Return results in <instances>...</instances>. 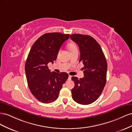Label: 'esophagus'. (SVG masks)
Instances as JSON below:
<instances>
[{
	"mask_svg": "<svg viewBox=\"0 0 132 132\" xmlns=\"http://www.w3.org/2000/svg\"><path fill=\"white\" fill-rule=\"evenodd\" d=\"M71 77H72V76H70V75H69V80H71Z\"/></svg>",
	"mask_w": 132,
	"mask_h": 132,
	"instance_id": "esophagus-1",
	"label": "esophagus"
}]
</instances>
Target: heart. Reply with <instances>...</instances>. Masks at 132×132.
<instances>
[{
	"label": "heart",
	"mask_w": 132,
	"mask_h": 132,
	"mask_svg": "<svg viewBox=\"0 0 132 132\" xmlns=\"http://www.w3.org/2000/svg\"><path fill=\"white\" fill-rule=\"evenodd\" d=\"M67 48H68V49L69 50L70 53L75 51L77 50V47L76 44L73 42L69 43L68 44H67Z\"/></svg>",
	"instance_id": "1"
}]
</instances>
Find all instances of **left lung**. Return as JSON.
<instances>
[{"label":"left lung","instance_id":"8db88e82","mask_svg":"<svg viewBox=\"0 0 132 132\" xmlns=\"http://www.w3.org/2000/svg\"><path fill=\"white\" fill-rule=\"evenodd\" d=\"M80 51L79 62L84 65V77L78 79L72 77L75 82L71 89L72 98L84 105L96 101L101 95L106 83L107 63L99 44L93 37L76 34L70 35Z\"/></svg>","mask_w":132,"mask_h":132}]
</instances>
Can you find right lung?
I'll list each match as a JSON object with an SVG mask.
<instances>
[{"mask_svg":"<svg viewBox=\"0 0 132 132\" xmlns=\"http://www.w3.org/2000/svg\"><path fill=\"white\" fill-rule=\"evenodd\" d=\"M69 37V34L60 32L46 33L30 50L25 66L26 80L32 95L41 102L50 103L57 100L69 77L66 72H51L47 65L54 63L62 44Z\"/></svg>","mask_w":132,"mask_h":132,"instance_id":"obj_1","label":"right lung"}]
</instances>
